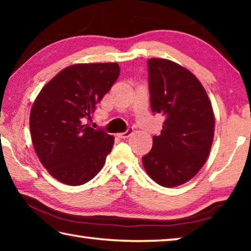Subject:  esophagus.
Wrapping results in <instances>:
<instances>
[{
  "instance_id": "1",
  "label": "esophagus",
  "mask_w": 251,
  "mask_h": 251,
  "mask_svg": "<svg viewBox=\"0 0 251 251\" xmlns=\"http://www.w3.org/2000/svg\"><path fill=\"white\" fill-rule=\"evenodd\" d=\"M133 131H134V129L133 128H129L127 129L126 131H124V133H120V134H117V137H120V138H127V137H129V136L133 134Z\"/></svg>"
}]
</instances>
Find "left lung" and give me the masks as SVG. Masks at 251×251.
<instances>
[{
  "instance_id": "8db88e82",
  "label": "left lung",
  "mask_w": 251,
  "mask_h": 251,
  "mask_svg": "<svg viewBox=\"0 0 251 251\" xmlns=\"http://www.w3.org/2000/svg\"><path fill=\"white\" fill-rule=\"evenodd\" d=\"M147 67L151 107L165 122L143 165L157 184L176 187L192 179L206 163L214 139V112L192 72L164 58L148 59Z\"/></svg>"
}]
</instances>
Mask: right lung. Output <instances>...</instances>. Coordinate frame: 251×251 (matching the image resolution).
<instances>
[{"mask_svg":"<svg viewBox=\"0 0 251 251\" xmlns=\"http://www.w3.org/2000/svg\"><path fill=\"white\" fill-rule=\"evenodd\" d=\"M117 63L74 64L42 88L29 114L34 150L55 179L79 186L104 166L114 136L85 125L120 76Z\"/></svg>","mask_w":251,"mask_h":251,"instance_id":"1","label":"right lung"}]
</instances>
